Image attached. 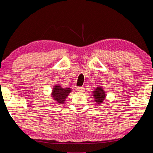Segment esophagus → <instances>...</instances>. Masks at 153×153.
Returning a JSON list of instances; mask_svg holds the SVG:
<instances>
[{"instance_id":"1","label":"esophagus","mask_w":153,"mask_h":153,"mask_svg":"<svg viewBox=\"0 0 153 153\" xmlns=\"http://www.w3.org/2000/svg\"><path fill=\"white\" fill-rule=\"evenodd\" d=\"M77 90L79 92H84V91H85V88L84 87H77Z\"/></svg>"}]
</instances>
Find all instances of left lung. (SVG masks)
<instances>
[{
    "label": "left lung",
    "mask_w": 153,
    "mask_h": 153,
    "mask_svg": "<svg viewBox=\"0 0 153 153\" xmlns=\"http://www.w3.org/2000/svg\"><path fill=\"white\" fill-rule=\"evenodd\" d=\"M93 94L94 101L97 103L98 105H100L105 100V98H106V91L103 89L102 87L98 86L95 89L94 91L92 92Z\"/></svg>",
    "instance_id": "1"
}]
</instances>
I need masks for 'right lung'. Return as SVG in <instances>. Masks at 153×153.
Returning <instances> with one entry per match:
<instances>
[{"instance_id":"obj_1","label":"right lung","mask_w":153,"mask_h":153,"mask_svg":"<svg viewBox=\"0 0 153 153\" xmlns=\"http://www.w3.org/2000/svg\"><path fill=\"white\" fill-rule=\"evenodd\" d=\"M71 91V88H63L59 85H55L53 88L51 96L53 100L57 104H64L66 98Z\"/></svg>"}]
</instances>
